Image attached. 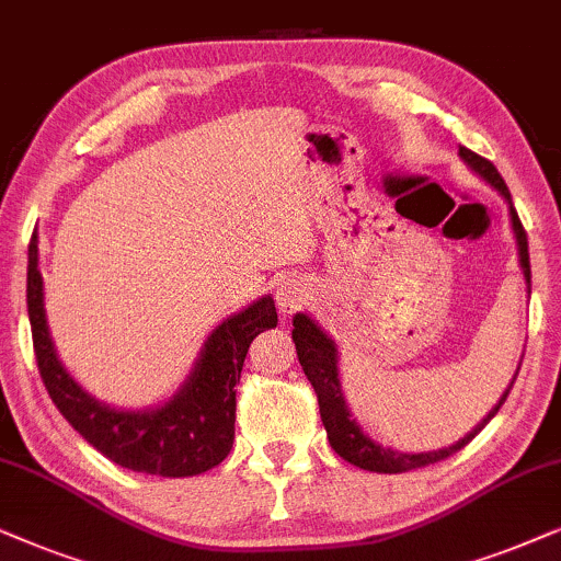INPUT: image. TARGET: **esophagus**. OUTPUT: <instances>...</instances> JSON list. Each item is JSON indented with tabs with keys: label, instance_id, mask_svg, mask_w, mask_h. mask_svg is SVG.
<instances>
[{
	"label": "esophagus",
	"instance_id": "1",
	"mask_svg": "<svg viewBox=\"0 0 561 561\" xmlns=\"http://www.w3.org/2000/svg\"><path fill=\"white\" fill-rule=\"evenodd\" d=\"M305 300H308V289H305L302 282L282 279L279 287H276V305H279L285 316H293L295 310H300Z\"/></svg>",
	"mask_w": 561,
	"mask_h": 561
}]
</instances>
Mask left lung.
<instances>
[{"mask_svg":"<svg viewBox=\"0 0 561 561\" xmlns=\"http://www.w3.org/2000/svg\"><path fill=\"white\" fill-rule=\"evenodd\" d=\"M458 154H460V160H463L466 165L473 170V173L481 175V179H484L492 188H497L500 194L505 196V202L510 204V219H513L517 256H520V268H523V276H526V285H530L528 236H526V230H523L520 217H517V211L513 207V198H510L507 183L502 181V175L497 173V168H494L492 162L484 160L477 152H471L469 147H458ZM293 325H295L293 342H295V350H297V359H300L302 373L308 375L310 386H313V391L318 396V407H321V420H323L325 435H329L331 448L336 450L339 456L346 460V463L359 466V469H365V471L403 473V471H411V469H422V466L437 463V460H445L448 456H453V453L466 448V445H469L471 439L477 437L481 430H484V424L492 420L494 414H497L500 407L507 399L510 388H513V382L517 378V373H515V378L510 380L507 391L502 393L497 407L489 411L484 420H481L477 427L469 432V435L460 437L456 445H450V448L430 450V453L391 450V448H382V445H378L375 439L367 437L365 432L359 430V424L352 420L350 409H346V401H344L342 380H339L336 342L325 336V333L321 331V325H318L313 318H308L305 313H297L293 318Z\"/></svg>","mask_w":561,"mask_h":561,"instance_id":"8db88e82","label":"left lung"}]
</instances>
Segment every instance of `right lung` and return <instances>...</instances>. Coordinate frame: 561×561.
<instances>
[{
    "label": "right lung",
    "mask_w": 561,
    "mask_h": 561,
    "mask_svg": "<svg viewBox=\"0 0 561 561\" xmlns=\"http://www.w3.org/2000/svg\"><path fill=\"white\" fill-rule=\"evenodd\" d=\"M27 318L44 386L61 416L95 450L124 469L152 477H196L228 458L236 439V382L248 346L276 325L272 297H259L209 333L183 386L154 409L122 411L92 399L64 370L54 350L38 272V236L27 245Z\"/></svg>",
    "instance_id": "add662e5"
}]
</instances>
